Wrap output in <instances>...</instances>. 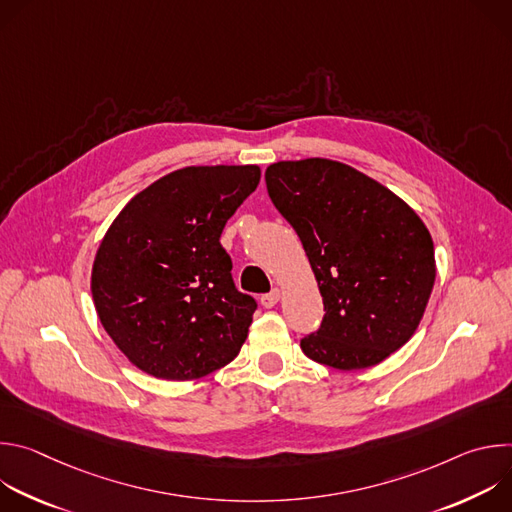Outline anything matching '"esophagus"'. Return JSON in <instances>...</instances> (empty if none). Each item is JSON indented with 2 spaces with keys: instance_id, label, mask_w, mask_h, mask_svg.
<instances>
[{
  "instance_id": "34e87169",
  "label": "esophagus",
  "mask_w": 512,
  "mask_h": 512,
  "mask_svg": "<svg viewBox=\"0 0 512 512\" xmlns=\"http://www.w3.org/2000/svg\"><path fill=\"white\" fill-rule=\"evenodd\" d=\"M279 298H281V291L275 287V289L269 291V294L261 296V306H263V308H273V306L279 302Z\"/></svg>"
}]
</instances>
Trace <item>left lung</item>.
Wrapping results in <instances>:
<instances>
[{"mask_svg": "<svg viewBox=\"0 0 512 512\" xmlns=\"http://www.w3.org/2000/svg\"><path fill=\"white\" fill-rule=\"evenodd\" d=\"M265 182L304 245L326 310L302 338L304 354L338 371L375 367L413 336L429 302L427 227L389 188L334 160L277 162Z\"/></svg>", "mask_w": 512, "mask_h": 512, "instance_id": "obj_1", "label": "left lung"}]
</instances>
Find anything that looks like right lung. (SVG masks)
Returning <instances> with one entry per match:
<instances>
[{
	"instance_id": "right-lung-1",
	"label": "right lung",
	"mask_w": 512,
	"mask_h": 512,
	"mask_svg": "<svg viewBox=\"0 0 512 512\" xmlns=\"http://www.w3.org/2000/svg\"><path fill=\"white\" fill-rule=\"evenodd\" d=\"M259 178V166L176 170L135 194L105 233L93 302L143 373L192 381L239 354L257 302L235 287L221 233Z\"/></svg>"
}]
</instances>
